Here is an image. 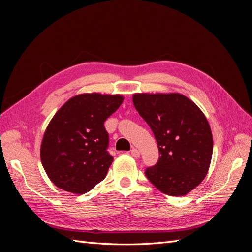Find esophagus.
<instances>
[{"label": "esophagus", "mask_w": 252, "mask_h": 252, "mask_svg": "<svg viewBox=\"0 0 252 252\" xmlns=\"http://www.w3.org/2000/svg\"><path fill=\"white\" fill-rule=\"evenodd\" d=\"M131 155L134 158H139L140 157V150H138L136 148H132L131 149Z\"/></svg>", "instance_id": "obj_1"}]
</instances>
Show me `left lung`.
<instances>
[{
  "mask_svg": "<svg viewBox=\"0 0 252 252\" xmlns=\"http://www.w3.org/2000/svg\"><path fill=\"white\" fill-rule=\"evenodd\" d=\"M132 101L161 154L145 171L147 179L165 194L186 195L201 184L211 162L213 140L205 114L178 93L134 94Z\"/></svg>",
  "mask_w": 252,
  "mask_h": 252,
  "instance_id": "left-lung-1",
  "label": "left lung"
}]
</instances>
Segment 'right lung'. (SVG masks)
<instances>
[{"instance_id":"add662e5","label":"right lung","mask_w":252,"mask_h":252,"mask_svg":"<svg viewBox=\"0 0 252 252\" xmlns=\"http://www.w3.org/2000/svg\"><path fill=\"white\" fill-rule=\"evenodd\" d=\"M124 96L97 93L70 97L44 132L41 162L57 187L84 194L102 182L113 158L107 152L104 122L117 111Z\"/></svg>"}]
</instances>
